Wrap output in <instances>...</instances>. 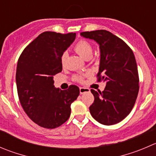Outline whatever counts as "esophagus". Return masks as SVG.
<instances>
[{"instance_id": "1", "label": "esophagus", "mask_w": 156, "mask_h": 156, "mask_svg": "<svg viewBox=\"0 0 156 156\" xmlns=\"http://www.w3.org/2000/svg\"><path fill=\"white\" fill-rule=\"evenodd\" d=\"M80 90V94H84V93H86V92H89L90 91V89L89 88H87V87H80L79 88Z\"/></svg>"}]
</instances>
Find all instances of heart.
<instances>
[{
  "mask_svg": "<svg viewBox=\"0 0 156 156\" xmlns=\"http://www.w3.org/2000/svg\"><path fill=\"white\" fill-rule=\"evenodd\" d=\"M75 52L84 59H89L92 55V46L88 41L84 40H81L75 44ZM66 59V54L64 53L61 57V64L64 66ZM76 81H81L83 80V77L81 75H76L75 77Z\"/></svg>",
  "mask_w": 156,
  "mask_h": 156,
  "instance_id": "obj_1",
  "label": "heart"
}]
</instances>
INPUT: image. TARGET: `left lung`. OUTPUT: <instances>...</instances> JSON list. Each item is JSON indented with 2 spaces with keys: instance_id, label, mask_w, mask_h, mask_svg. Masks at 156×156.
<instances>
[{
  "instance_id": "1",
  "label": "left lung",
  "mask_w": 156,
  "mask_h": 156,
  "mask_svg": "<svg viewBox=\"0 0 156 156\" xmlns=\"http://www.w3.org/2000/svg\"><path fill=\"white\" fill-rule=\"evenodd\" d=\"M83 37L94 40L101 50L98 81H106L104 91H90L94 97L89 110L104 125L119 123L131 112L139 93V74L132 49L123 40L104 30L82 32Z\"/></svg>"
}]
</instances>
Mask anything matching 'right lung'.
I'll list each match as a JSON object with an SVG mask.
<instances>
[{
    "label": "right lung",
    "instance_id": "right-lung-1",
    "mask_svg": "<svg viewBox=\"0 0 156 156\" xmlns=\"http://www.w3.org/2000/svg\"><path fill=\"white\" fill-rule=\"evenodd\" d=\"M75 36V33L44 32L18 59L16 82L20 102L27 116L42 127L55 129L67 121L71 104L79 95L78 86L62 90L53 84V76L62 70V55Z\"/></svg>",
    "mask_w": 156,
    "mask_h": 156
}]
</instances>
